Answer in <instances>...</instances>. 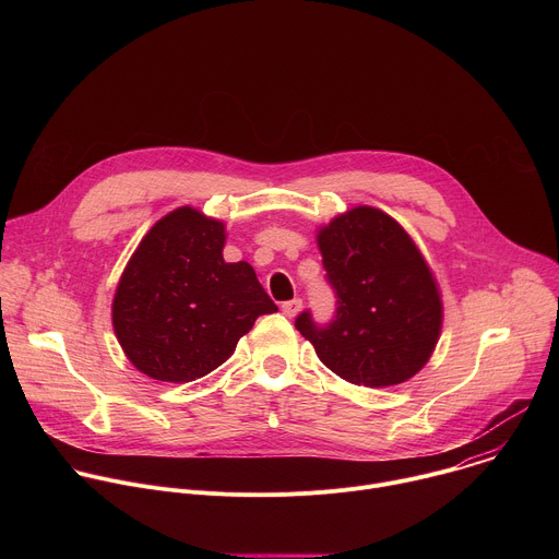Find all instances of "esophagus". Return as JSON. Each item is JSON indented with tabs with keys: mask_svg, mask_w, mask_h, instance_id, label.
<instances>
[{
	"mask_svg": "<svg viewBox=\"0 0 559 559\" xmlns=\"http://www.w3.org/2000/svg\"><path fill=\"white\" fill-rule=\"evenodd\" d=\"M300 307H302V300L300 298H292V300H285L283 305H281V309H283V313L285 316H296L298 311H300Z\"/></svg>",
	"mask_w": 559,
	"mask_h": 559,
	"instance_id": "esophagus-1",
	"label": "esophagus"
}]
</instances>
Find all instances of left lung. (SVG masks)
<instances>
[{"instance_id": "obj_1", "label": "left lung", "mask_w": 559, "mask_h": 559, "mask_svg": "<svg viewBox=\"0 0 559 559\" xmlns=\"http://www.w3.org/2000/svg\"><path fill=\"white\" fill-rule=\"evenodd\" d=\"M318 248L336 311L330 323H316L305 309L296 330L347 382L389 386L409 380L429 360L442 325L436 281L409 234L362 205L323 227Z\"/></svg>"}]
</instances>
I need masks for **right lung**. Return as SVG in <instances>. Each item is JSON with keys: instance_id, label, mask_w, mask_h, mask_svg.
<instances>
[{"instance_id": "right-lung-1", "label": "right lung", "mask_w": 559, "mask_h": 559, "mask_svg": "<svg viewBox=\"0 0 559 559\" xmlns=\"http://www.w3.org/2000/svg\"><path fill=\"white\" fill-rule=\"evenodd\" d=\"M225 227L192 207L158 221L123 270L112 325L130 362L164 382L223 365L238 338L278 307L250 263L223 261Z\"/></svg>"}]
</instances>
